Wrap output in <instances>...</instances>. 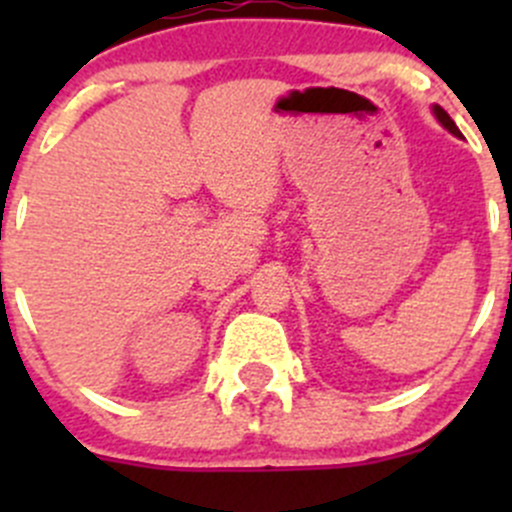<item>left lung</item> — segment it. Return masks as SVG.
Instances as JSON below:
<instances>
[{
  "label": "left lung",
  "instance_id": "left-lung-1",
  "mask_svg": "<svg viewBox=\"0 0 512 512\" xmlns=\"http://www.w3.org/2000/svg\"><path fill=\"white\" fill-rule=\"evenodd\" d=\"M433 113H436V118H438V121H441V123H443V126H446V128H448V131H451V133H453V136H461V131H458V126H456V123H453V121H451V116H448V113H446V111H443V108H441V106H433Z\"/></svg>",
  "mask_w": 512,
  "mask_h": 512
}]
</instances>
